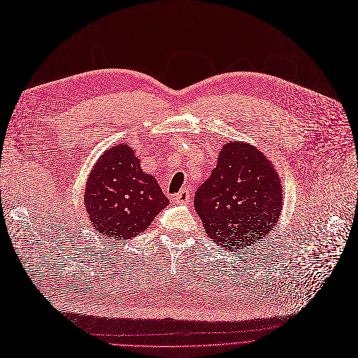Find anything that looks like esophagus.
Listing matches in <instances>:
<instances>
[{
  "instance_id": "obj_1",
  "label": "esophagus",
  "mask_w": 358,
  "mask_h": 358,
  "mask_svg": "<svg viewBox=\"0 0 358 358\" xmlns=\"http://www.w3.org/2000/svg\"><path fill=\"white\" fill-rule=\"evenodd\" d=\"M190 197H192V193L189 189H181L180 193L176 196V200L178 201V203H189Z\"/></svg>"
}]
</instances>
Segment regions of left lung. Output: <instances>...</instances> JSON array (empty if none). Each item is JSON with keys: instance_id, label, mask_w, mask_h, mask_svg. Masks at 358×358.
<instances>
[{"instance_id": "left-lung-1", "label": "left lung", "mask_w": 358, "mask_h": 358, "mask_svg": "<svg viewBox=\"0 0 358 358\" xmlns=\"http://www.w3.org/2000/svg\"><path fill=\"white\" fill-rule=\"evenodd\" d=\"M194 209L209 238L237 252L265 241L275 228L282 210L281 180L259 149L229 141L197 189Z\"/></svg>"}]
</instances>
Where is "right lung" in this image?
<instances>
[{
    "mask_svg": "<svg viewBox=\"0 0 358 358\" xmlns=\"http://www.w3.org/2000/svg\"><path fill=\"white\" fill-rule=\"evenodd\" d=\"M85 205L96 234L130 240L146 231L169 200L129 145L108 149L86 182Z\"/></svg>",
    "mask_w": 358,
    "mask_h": 358,
    "instance_id": "obj_1",
    "label": "right lung"
}]
</instances>
